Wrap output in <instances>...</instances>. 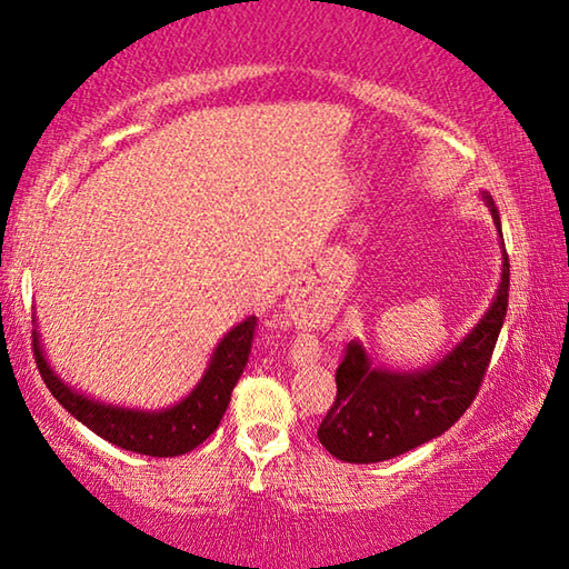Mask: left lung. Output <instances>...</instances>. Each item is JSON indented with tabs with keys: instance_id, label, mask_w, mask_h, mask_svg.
I'll list each match as a JSON object with an SVG mask.
<instances>
[{
	"instance_id": "8db88e82",
	"label": "left lung",
	"mask_w": 569,
	"mask_h": 569,
	"mask_svg": "<svg viewBox=\"0 0 569 569\" xmlns=\"http://www.w3.org/2000/svg\"><path fill=\"white\" fill-rule=\"evenodd\" d=\"M481 200L492 213L502 248V278L485 316L455 349L421 369L399 371L377 366L361 341L346 346L336 369V401L319 427V441L336 459L373 465L437 439L475 401L497 336L502 331L509 298V258L502 223L489 192Z\"/></svg>"
}]
</instances>
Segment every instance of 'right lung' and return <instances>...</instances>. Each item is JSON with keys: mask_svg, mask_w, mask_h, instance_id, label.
Masks as SVG:
<instances>
[{"mask_svg": "<svg viewBox=\"0 0 569 569\" xmlns=\"http://www.w3.org/2000/svg\"><path fill=\"white\" fill-rule=\"evenodd\" d=\"M256 316L233 326L218 341L203 377L180 401L166 409L118 407L70 387L47 361L40 331H32L34 359L47 389L77 421L110 445L146 457H180L213 435L230 403V393L243 373L253 343Z\"/></svg>", "mask_w": 569, "mask_h": 569, "instance_id": "obj_1", "label": "right lung"}]
</instances>
